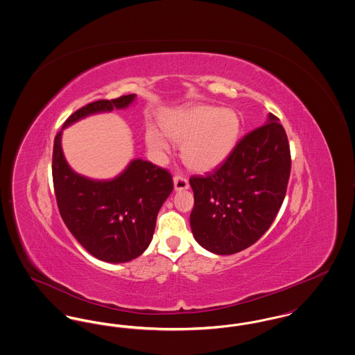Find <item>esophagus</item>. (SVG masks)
<instances>
[{
    "mask_svg": "<svg viewBox=\"0 0 355 355\" xmlns=\"http://www.w3.org/2000/svg\"><path fill=\"white\" fill-rule=\"evenodd\" d=\"M174 189L175 190H186L189 189V181L184 175H174Z\"/></svg>",
    "mask_w": 355,
    "mask_h": 355,
    "instance_id": "esophagus-1",
    "label": "esophagus"
}]
</instances>
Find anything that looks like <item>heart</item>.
Instances as JSON below:
<instances>
[{
  "instance_id": "b5f03b06",
  "label": "heart",
  "mask_w": 355,
  "mask_h": 355,
  "mask_svg": "<svg viewBox=\"0 0 355 355\" xmlns=\"http://www.w3.org/2000/svg\"><path fill=\"white\" fill-rule=\"evenodd\" d=\"M162 128L174 144L182 145L186 166L206 171L218 166L234 149L241 122L232 109L196 105L171 113ZM146 142L155 153L169 152L166 137L154 126L146 130Z\"/></svg>"
}]
</instances>
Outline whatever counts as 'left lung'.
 <instances>
[{
    "mask_svg": "<svg viewBox=\"0 0 355 355\" xmlns=\"http://www.w3.org/2000/svg\"><path fill=\"white\" fill-rule=\"evenodd\" d=\"M290 169L286 132L270 113L268 123L241 138L220 166L190 177V226L197 242L220 255L252 246L282 206Z\"/></svg>",
    "mask_w": 355,
    "mask_h": 355,
    "instance_id": "obj_1",
    "label": "left lung"
}]
</instances>
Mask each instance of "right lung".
Instances as JSON below:
<instances>
[{"mask_svg":"<svg viewBox=\"0 0 355 355\" xmlns=\"http://www.w3.org/2000/svg\"><path fill=\"white\" fill-rule=\"evenodd\" d=\"M135 97L90 102L62 129L89 114L126 107ZM51 174L57 206L70 233L93 257L113 263L132 261L148 249L157 214L174 187L169 170L142 159H135L113 181L84 178L64 158L61 132L54 137Z\"/></svg>","mask_w":355,"mask_h":355,"instance_id":"right-lung-1","label":"right lung"}]
</instances>
